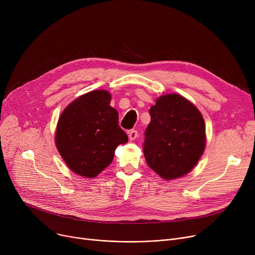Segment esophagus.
<instances>
[{
	"label": "esophagus",
	"instance_id": "obj_1",
	"mask_svg": "<svg viewBox=\"0 0 255 255\" xmlns=\"http://www.w3.org/2000/svg\"><path fill=\"white\" fill-rule=\"evenodd\" d=\"M128 136L130 140H134L137 137V131L136 130H130L128 133Z\"/></svg>",
	"mask_w": 255,
	"mask_h": 255
}]
</instances>
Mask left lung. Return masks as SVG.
<instances>
[{
    "label": "left lung",
    "mask_w": 255,
    "mask_h": 255,
    "mask_svg": "<svg viewBox=\"0 0 255 255\" xmlns=\"http://www.w3.org/2000/svg\"><path fill=\"white\" fill-rule=\"evenodd\" d=\"M143 154L146 164L163 180L184 177L206 149V125L197 107L179 94H165L150 110Z\"/></svg>",
    "instance_id": "obj_1"
}]
</instances>
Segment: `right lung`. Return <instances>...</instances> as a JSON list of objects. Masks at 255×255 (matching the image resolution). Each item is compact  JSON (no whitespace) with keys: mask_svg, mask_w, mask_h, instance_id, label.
I'll return each mask as SVG.
<instances>
[{"mask_svg":"<svg viewBox=\"0 0 255 255\" xmlns=\"http://www.w3.org/2000/svg\"><path fill=\"white\" fill-rule=\"evenodd\" d=\"M111 100L110 92L91 91L73 100L59 118L56 146L66 165L78 176L97 177L112 163L117 146L128 141Z\"/></svg>","mask_w":255,"mask_h":255,"instance_id":"add662e5","label":"right lung"}]
</instances>
